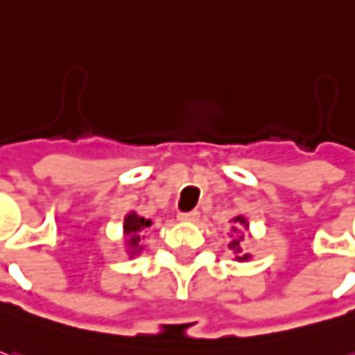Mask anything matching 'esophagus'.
Listing matches in <instances>:
<instances>
[{
    "label": "esophagus",
    "instance_id": "obj_1",
    "mask_svg": "<svg viewBox=\"0 0 355 355\" xmlns=\"http://www.w3.org/2000/svg\"><path fill=\"white\" fill-rule=\"evenodd\" d=\"M198 218H200V212H196V210L184 212V214H178V220H180V222H198Z\"/></svg>",
    "mask_w": 355,
    "mask_h": 355
}]
</instances>
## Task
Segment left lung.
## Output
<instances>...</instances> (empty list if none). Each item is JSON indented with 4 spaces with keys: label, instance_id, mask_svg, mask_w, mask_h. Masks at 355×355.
<instances>
[{
    "label": "left lung",
    "instance_id": "8db88e82",
    "mask_svg": "<svg viewBox=\"0 0 355 355\" xmlns=\"http://www.w3.org/2000/svg\"><path fill=\"white\" fill-rule=\"evenodd\" d=\"M232 222L236 224V226L232 227V230H234V234L238 232V227H239V230H241V227H248V220H245L243 216H236V218H234ZM241 241H243V236H236V238H234L232 241H230V243H227V248H230V250H232L234 253H236V255H238V257H236L238 261H248V259H250V253H243V255H239V253H241Z\"/></svg>",
    "mask_w": 355,
    "mask_h": 355
}]
</instances>
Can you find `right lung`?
Instances as JSON below:
<instances>
[{
	"label": "right lung",
	"mask_w": 355,
	"mask_h": 355,
	"mask_svg": "<svg viewBox=\"0 0 355 355\" xmlns=\"http://www.w3.org/2000/svg\"><path fill=\"white\" fill-rule=\"evenodd\" d=\"M151 226V220H145L141 218L135 212H129L123 220V232L128 236V248H129V255H137L141 251V232L147 230Z\"/></svg>",
	"instance_id": "right-lung-1"
}]
</instances>
